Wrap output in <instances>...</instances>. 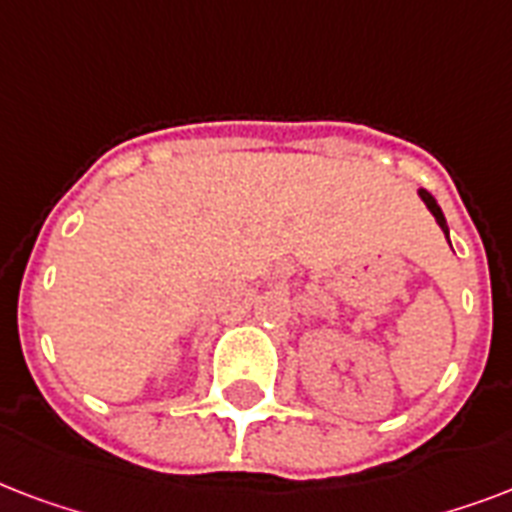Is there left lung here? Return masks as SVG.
Masks as SVG:
<instances>
[{
  "label": "left lung",
  "mask_w": 512,
  "mask_h": 512,
  "mask_svg": "<svg viewBox=\"0 0 512 512\" xmlns=\"http://www.w3.org/2000/svg\"><path fill=\"white\" fill-rule=\"evenodd\" d=\"M419 197H422V202H425V205H427V211H430L435 216V221H438V227L443 229V235H446V240H449V224H446V216H443L438 200H435L433 194L427 192V189H419Z\"/></svg>",
  "instance_id": "1"
}]
</instances>
